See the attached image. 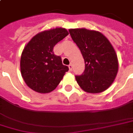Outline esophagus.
<instances>
[{"label":"esophagus","instance_id":"1","mask_svg":"<svg viewBox=\"0 0 133 133\" xmlns=\"http://www.w3.org/2000/svg\"><path fill=\"white\" fill-rule=\"evenodd\" d=\"M68 68H69L70 70H72V69H73V64H70L68 65Z\"/></svg>","mask_w":133,"mask_h":133}]
</instances>
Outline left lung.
<instances>
[{
    "mask_svg": "<svg viewBox=\"0 0 133 133\" xmlns=\"http://www.w3.org/2000/svg\"><path fill=\"white\" fill-rule=\"evenodd\" d=\"M69 32L85 62L83 73L76 76L78 84L86 92L104 91L114 82L118 72V59L114 47L99 31L81 28L70 29Z\"/></svg>",
    "mask_w": 133,
    "mask_h": 133,
    "instance_id": "obj_1",
    "label": "left lung"
}]
</instances>
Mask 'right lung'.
Masks as SVG:
<instances>
[{"instance_id":"right-lung-1","label":"right lung","mask_w":133,"mask_h":133,"mask_svg":"<svg viewBox=\"0 0 133 133\" xmlns=\"http://www.w3.org/2000/svg\"><path fill=\"white\" fill-rule=\"evenodd\" d=\"M68 34L67 29L61 27L41 31L24 48L20 60L21 76L34 91H52L68 71V67L63 65L61 57L53 52L55 45Z\"/></svg>"}]
</instances>
